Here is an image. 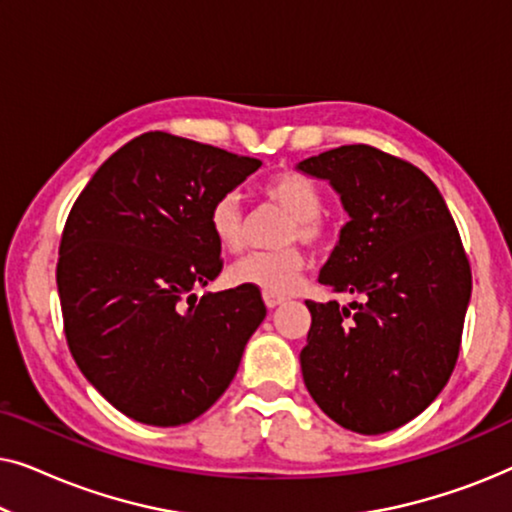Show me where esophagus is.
I'll return each instance as SVG.
<instances>
[{"label": "esophagus", "instance_id": "34e87169", "mask_svg": "<svg viewBox=\"0 0 512 512\" xmlns=\"http://www.w3.org/2000/svg\"><path fill=\"white\" fill-rule=\"evenodd\" d=\"M263 300H265V305L270 307H277V305H282L284 303V296H275V293H263Z\"/></svg>", "mask_w": 512, "mask_h": 512}]
</instances>
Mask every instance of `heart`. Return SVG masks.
I'll list each match as a JSON object with an SVG mask.
<instances>
[{
  "label": "heart",
  "instance_id": "heart-1",
  "mask_svg": "<svg viewBox=\"0 0 512 512\" xmlns=\"http://www.w3.org/2000/svg\"><path fill=\"white\" fill-rule=\"evenodd\" d=\"M261 191L270 202L286 209L293 219L286 226L282 242L289 247L256 251L230 270L235 284L254 286L263 293L289 296L300 286L305 272V254L291 242H303L307 247H321L326 242V221L321 219L324 195L312 179L303 174L282 170L263 181ZM207 226L216 244L228 254H240L244 249V212L235 193H221L207 209Z\"/></svg>",
  "mask_w": 512,
  "mask_h": 512
}]
</instances>
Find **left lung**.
Instances as JSON below:
<instances>
[{
  "instance_id": "obj_1",
  "label": "left lung",
  "mask_w": 512,
  "mask_h": 512,
  "mask_svg": "<svg viewBox=\"0 0 512 512\" xmlns=\"http://www.w3.org/2000/svg\"><path fill=\"white\" fill-rule=\"evenodd\" d=\"M328 179L349 221L319 282L354 293L352 310L305 300V387L333 422L394 431L450 380L471 298V263L443 195L408 160L347 144L298 165Z\"/></svg>"
}]
</instances>
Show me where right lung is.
<instances>
[{"mask_svg":"<svg viewBox=\"0 0 512 512\" xmlns=\"http://www.w3.org/2000/svg\"><path fill=\"white\" fill-rule=\"evenodd\" d=\"M261 165L144 132L104 160L67 216L58 293L69 352L135 422L179 426L212 408L265 319L254 286L193 296L223 270L209 205Z\"/></svg>","mask_w":512,"mask_h":512,"instance_id":"add662e5","label":"right lung"}]
</instances>
